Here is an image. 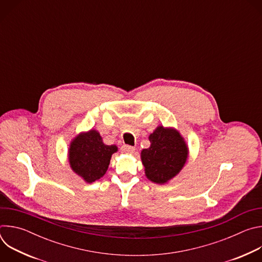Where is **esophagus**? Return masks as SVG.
Segmentation results:
<instances>
[{"instance_id": "1", "label": "esophagus", "mask_w": 262, "mask_h": 262, "mask_svg": "<svg viewBox=\"0 0 262 262\" xmlns=\"http://www.w3.org/2000/svg\"><path fill=\"white\" fill-rule=\"evenodd\" d=\"M135 151V147L129 146V145H123L121 147V152L122 154H133Z\"/></svg>"}]
</instances>
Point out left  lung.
Segmentation results:
<instances>
[{"mask_svg":"<svg viewBox=\"0 0 262 262\" xmlns=\"http://www.w3.org/2000/svg\"><path fill=\"white\" fill-rule=\"evenodd\" d=\"M151 145L142 150V163L148 179L157 183H165L173 178L185 164L188 148L173 129L159 126L149 136Z\"/></svg>","mask_w":262,"mask_h":262,"instance_id":"1","label":"left lung"}]
</instances>
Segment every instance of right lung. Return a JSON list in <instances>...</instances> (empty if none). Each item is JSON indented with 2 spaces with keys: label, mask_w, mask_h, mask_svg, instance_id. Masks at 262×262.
Instances as JSON below:
<instances>
[{
  "label": "right lung",
  "mask_w": 262,
  "mask_h": 262,
  "mask_svg": "<svg viewBox=\"0 0 262 262\" xmlns=\"http://www.w3.org/2000/svg\"><path fill=\"white\" fill-rule=\"evenodd\" d=\"M117 151L115 145H104L96 130L81 134L69 148V163L72 170L91 183L104 175L112 155Z\"/></svg>",
  "instance_id": "obj_1"
}]
</instances>
